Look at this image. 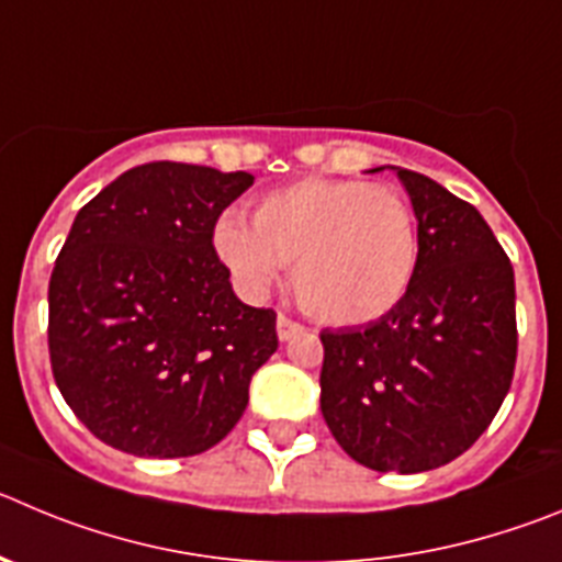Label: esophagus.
I'll return each mask as SVG.
<instances>
[{"mask_svg":"<svg viewBox=\"0 0 562 562\" xmlns=\"http://www.w3.org/2000/svg\"><path fill=\"white\" fill-rule=\"evenodd\" d=\"M276 331H278V339H281V342H290L292 337H297V334H303V326H301V323L290 321V317L278 315Z\"/></svg>","mask_w":562,"mask_h":562,"instance_id":"1","label":"esophagus"}]
</instances>
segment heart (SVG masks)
<instances>
[{"label":"heart","instance_id":"b5f03b06","mask_svg":"<svg viewBox=\"0 0 562 562\" xmlns=\"http://www.w3.org/2000/svg\"><path fill=\"white\" fill-rule=\"evenodd\" d=\"M214 250L247 295H265L292 265L295 297L326 326H362L393 312L418 270V223L395 189L306 178L265 194L254 228L214 225Z\"/></svg>","mask_w":562,"mask_h":562}]
</instances>
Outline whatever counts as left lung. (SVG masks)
I'll return each instance as SVG.
<instances>
[{
  "mask_svg": "<svg viewBox=\"0 0 562 562\" xmlns=\"http://www.w3.org/2000/svg\"><path fill=\"white\" fill-rule=\"evenodd\" d=\"M390 169L418 220V270L393 312L321 334V409L359 465L420 473L457 460L496 418L516 370V278L471 203Z\"/></svg>",
  "mask_w": 562,
  "mask_h": 562,
  "instance_id": "8db88e82",
  "label": "left lung"
}]
</instances>
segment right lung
I'll list each match as a JSON object with an SVG mask.
<instances>
[{"label": "right lung", "instance_id": "right-lung-1", "mask_svg": "<svg viewBox=\"0 0 562 562\" xmlns=\"http://www.w3.org/2000/svg\"><path fill=\"white\" fill-rule=\"evenodd\" d=\"M250 172L156 161L77 211L49 278V359L94 437L133 457H194L241 418L276 353V312L241 303L211 245Z\"/></svg>", "mask_w": 562, "mask_h": 562}]
</instances>
